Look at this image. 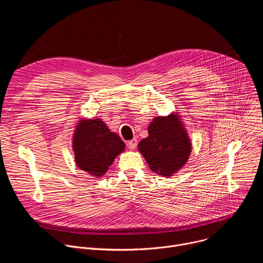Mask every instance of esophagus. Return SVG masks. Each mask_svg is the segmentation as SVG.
I'll use <instances>...</instances> for the list:
<instances>
[{
  "instance_id": "34e87169",
  "label": "esophagus",
  "mask_w": 263,
  "mask_h": 263,
  "mask_svg": "<svg viewBox=\"0 0 263 263\" xmlns=\"http://www.w3.org/2000/svg\"><path fill=\"white\" fill-rule=\"evenodd\" d=\"M127 145H128L129 148L134 149V148L136 147V145H137V139H136V138H133V139L129 140V141L127 142Z\"/></svg>"
}]
</instances>
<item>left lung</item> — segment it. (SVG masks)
<instances>
[{"label": "left lung", "instance_id": "obj_1", "mask_svg": "<svg viewBox=\"0 0 263 263\" xmlns=\"http://www.w3.org/2000/svg\"><path fill=\"white\" fill-rule=\"evenodd\" d=\"M148 136L138 144V151L154 173L170 177L189 160L192 143L178 117H158L149 124Z\"/></svg>", "mask_w": 263, "mask_h": 263}]
</instances>
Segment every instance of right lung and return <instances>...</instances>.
Segmentation results:
<instances>
[{
	"label": "right lung",
	"instance_id": "add662e5",
	"mask_svg": "<svg viewBox=\"0 0 263 263\" xmlns=\"http://www.w3.org/2000/svg\"><path fill=\"white\" fill-rule=\"evenodd\" d=\"M72 148L78 167L93 177H101L124 151L125 143L101 120H83L73 133Z\"/></svg>",
	"mask_w": 263,
	"mask_h": 263
}]
</instances>
